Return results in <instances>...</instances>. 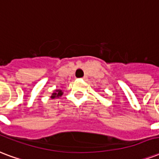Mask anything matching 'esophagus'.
<instances>
[{"mask_svg": "<svg viewBox=\"0 0 159 159\" xmlns=\"http://www.w3.org/2000/svg\"><path fill=\"white\" fill-rule=\"evenodd\" d=\"M83 80H86L87 79H88V77H87V76H84V77H83Z\"/></svg>", "mask_w": 159, "mask_h": 159, "instance_id": "1", "label": "esophagus"}]
</instances>
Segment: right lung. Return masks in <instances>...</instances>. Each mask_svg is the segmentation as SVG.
I'll return each instance as SVG.
<instances>
[{"instance_id": "obj_1", "label": "right lung", "mask_w": 159, "mask_h": 159, "mask_svg": "<svg viewBox=\"0 0 159 159\" xmlns=\"http://www.w3.org/2000/svg\"><path fill=\"white\" fill-rule=\"evenodd\" d=\"M62 94H63V91L58 89V90H56L54 93H52V96H51V97H52V99H54V98H56V97L58 98L59 96H61Z\"/></svg>"}]
</instances>
